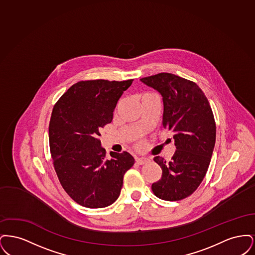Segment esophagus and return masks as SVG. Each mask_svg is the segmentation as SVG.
I'll return each mask as SVG.
<instances>
[{
	"mask_svg": "<svg viewBox=\"0 0 255 255\" xmlns=\"http://www.w3.org/2000/svg\"><path fill=\"white\" fill-rule=\"evenodd\" d=\"M148 161H149V159H148V158H143V157H141V158H135V162H136L137 164H139V165L145 164Z\"/></svg>",
	"mask_w": 255,
	"mask_h": 255,
	"instance_id": "esophagus-1",
	"label": "esophagus"
}]
</instances>
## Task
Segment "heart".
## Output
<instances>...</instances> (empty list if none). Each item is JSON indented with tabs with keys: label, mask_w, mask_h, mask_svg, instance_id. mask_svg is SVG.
<instances>
[{
	"label": "heart",
	"mask_w": 255,
	"mask_h": 255,
	"mask_svg": "<svg viewBox=\"0 0 255 255\" xmlns=\"http://www.w3.org/2000/svg\"><path fill=\"white\" fill-rule=\"evenodd\" d=\"M141 145V144H139V146Z\"/></svg>",
	"instance_id": "obj_1"
}]
</instances>
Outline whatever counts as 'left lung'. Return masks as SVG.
I'll return each mask as SVG.
<instances>
[{
  "mask_svg": "<svg viewBox=\"0 0 255 255\" xmlns=\"http://www.w3.org/2000/svg\"><path fill=\"white\" fill-rule=\"evenodd\" d=\"M140 80L161 95L163 128L174 133L177 148L169 161L154 158L162 175L152 184V191L161 200L180 201L194 192L208 169L216 139L213 112L193 81L168 73Z\"/></svg>",
  "mask_w": 255,
  "mask_h": 255,
  "instance_id": "8db88e82",
  "label": "left lung"
}]
</instances>
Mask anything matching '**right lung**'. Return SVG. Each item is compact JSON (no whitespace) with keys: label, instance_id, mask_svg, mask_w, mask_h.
I'll return each mask as SVG.
<instances>
[{"label":"right lung","instance_id":"add662e5","mask_svg":"<svg viewBox=\"0 0 255 255\" xmlns=\"http://www.w3.org/2000/svg\"><path fill=\"white\" fill-rule=\"evenodd\" d=\"M133 80L79 81L53 106L49 125L53 167L62 187L80 206L112 205L121 194L124 174L133 165L128 152H111L106 158L98 137Z\"/></svg>","mask_w":255,"mask_h":255}]
</instances>
